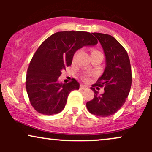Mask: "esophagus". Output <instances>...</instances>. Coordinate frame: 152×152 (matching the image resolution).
Masks as SVG:
<instances>
[{
  "label": "esophagus",
  "mask_w": 152,
  "mask_h": 152,
  "mask_svg": "<svg viewBox=\"0 0 152 152\" xmlns=\"http://www.w3.org/2000/svg\"><path fill=\"white\" fill-rule=\"evenodd\" d=\"M80 88H81V89H86V88H88V86H86V85L82 84L80 86Z\"/></svg>",
  "instance_id": "34e87169"
}]
</instances>
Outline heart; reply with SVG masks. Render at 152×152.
<instances>
[{
  "label": "heart",
  "instance_id": "obj_1",
  "mask_svg": "<svg viewBox=\"0 0 152 152\" xmlns=\"http://www.w3.org/2000/svg\"><path fill=\"white\" fill-rule=\"evenodd\" d=\"M93 51H96V50H93ZM93 51H92V52H93ZM85 80H86V81H87V80H88V78H85Z\"/></svg>",
  "mask_w": 152,
  "mask_h": 152
}]
</instances>
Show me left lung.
Here are the masks:
<instances>
[{"instance_id":"8db88e82","label":"left lung","mask_w":152,"mask_h":152,"mask_svg":"<svg viewBox=\"0 0 152 152\" xmlns=\"http://www.w3.org/2000/svg\"><path fill=\"white\" fill-rule=\"evenodd\" d=\"M102 45L106 57L104 73L91 89L94 97L86 103L91 114L106 117L115 114L124 105L132 86V68L128 53L116 38L108 34L93 33ZM104 86V93L99 94L94 86Z\"/></svg>"}]
</instances>
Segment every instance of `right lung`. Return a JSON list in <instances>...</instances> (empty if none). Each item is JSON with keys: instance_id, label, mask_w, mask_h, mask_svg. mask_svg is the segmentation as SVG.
Masks as SVG:
<instances>
[{"instance_id": "add662e5", "label": "right lung", "mask_w": 152, "mask_h": 152, "mask_svg": "<svg viewBox=\"0 0 152 152\" xmlns=\"http://www.w3.org/2000/svg\"><path fill=\"white\" fill-rule=\"evenodd\" d=\"M98 41L85 31H61L49 36L38 47L31 59L26 75V87L30 102L38 113L53 115L65 107L71 91L79 89L76 79L58 82L61 71L71 65L76 51L94 46Z\"/></svg>"}]
</instances>
